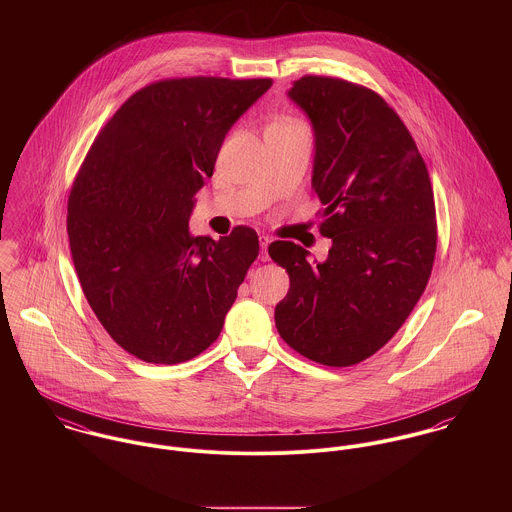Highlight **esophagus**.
Wrapping results in <instances>:
<instances>
[{
    "label": "esophagus",
    "mask_w": 512,
    "mask_h": 512,
    "mask_svg": "<svg viewBox=\"0 0 512 512\" xmlns=\"http://www.w3.org/2000/svg\"><path fill=\"white\" fill-rule=\"evenodd\" d=\"M258 240H260V258L266 262V260H268V246H270L272 238L266 236V234H260Z\"/></svg>",
    "instance_id": "obj_1"
}]
</instances>
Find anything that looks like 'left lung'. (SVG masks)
Listing matches in <instances>:
<instances>
[{
    "instance_id": "left-lung-1",
    "label": "left lung",
    "mask_w": 512,
    "mask_h": 512,
    "mask_svg": "<svg viewBox=\"0 0 512 512\" xmlns=\"http://www.w3.org/2000/svg\"><path fill=\"white\" fill-rule=\"evenodd\" d=\"M288 96L313 126L311 187L333 246L315 264L290 240L268 246L290 276L276 327L309 361L357 365L394 337L430 280L438 242L430 175L400 116L370 88L301 76Z\"/></svg>"
}]
</instances>
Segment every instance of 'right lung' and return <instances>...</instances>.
I'll return each instance as SVG.
<instances>
[{
  "label": "right lung",
  "instance_id": "obj_1",
  "mask_svg": "<svg viewBox=\"0 0 512 512\" xmlns=\"http://www.w3.org/2000/svg\"><path fill=\"white\" fill-rule=\"evenodd\" d=\"M272 78H169L132 94L90 147L67 230L82 292L108 335L155 365L185 363L222 331L258 234L193 236V197L232 124Z\"/></svg>",
  "mask_w": 512,
  "mask_h": 512
}]
</instances>
